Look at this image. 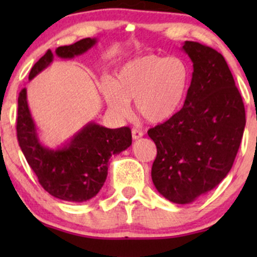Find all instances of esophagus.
<instances>
[{"instance_id": "esophagus-1", "label": "esophagus", "mask_w": 257, "mask_h": 257, "mask_svg": "<svg viewBox=\"0 0 257 257\" xmlns=\"http://www.w3.org/2000/svg\"><path fill=\"white\" fill-rule=\"evenodd\" d=\"M143 135H144V133L141 131H138V129H133L132 131V137L134 140H138V139L143 138Z\"/></svg>"}]
</instances>
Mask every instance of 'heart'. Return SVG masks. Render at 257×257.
<instances>
[{"instance_id": "obj_1", "label": "heart", "mask_w": 257, "mask_h": 257, "mask_svg": "<svg viewBox=\"0 0 257 257\" xmlns=\"http://www.w3.org/2000/svg\"><path fill=\"white\" fill-rule=\"evenodd\" d=\"M190 81V66L184 59L150 54L126 61L114 79H105L102 90L114 116L128 117L129 101L135 100L138 113L149 123L158 124L181 108Z\"/></svg>"}]
</instances>
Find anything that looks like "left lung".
I'll return each instance as SVG.
<instances>
[{
    "label": "left lung",
    "mask_w": 257,
    "mask_h": 257,
    "mask_svg": "<svg viewBox=\"0 0 257 257\" xmlns=\"http://www.w3.org/2000/svg\"><path fill=\"white\" fill-rule=\"evenodd\" d=\"M193 64L184 107L149 131L157 147L151 176L164 198L188 204L226 178L239 149L245 110L225 58L210 47L186 41Z\"/></svg>",
    "instance_id": "1"
}]
</instances>
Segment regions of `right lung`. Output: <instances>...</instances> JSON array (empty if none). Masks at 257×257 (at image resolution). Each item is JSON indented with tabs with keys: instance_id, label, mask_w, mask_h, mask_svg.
<instances>
[{
	"instance_id": "add662e5",
	"label": "right lung",
	"mask_w": 257,
	"mask_h": 257,
	"mask_svg": "<svg viewBox=\"0 0 257 257\" xmlns=\"http://www.w3.org/2000/svg\"><path fill=\"white\" fill-rule=\"evenodd\" d=\"M96 43L98 38H83L70 46L58 47L55 54L60 59H73ZM53 59L52 51L47 52L32 66L29 81L47 69ZM17 137L29 166L44 190L55 198L78 203L99 193L107 176L111 156L119 155L132 145L128 126L110 129L91 120L60 146H46L31 116L26 88L18 98Z\"/></svg>"
}]
</instances>
